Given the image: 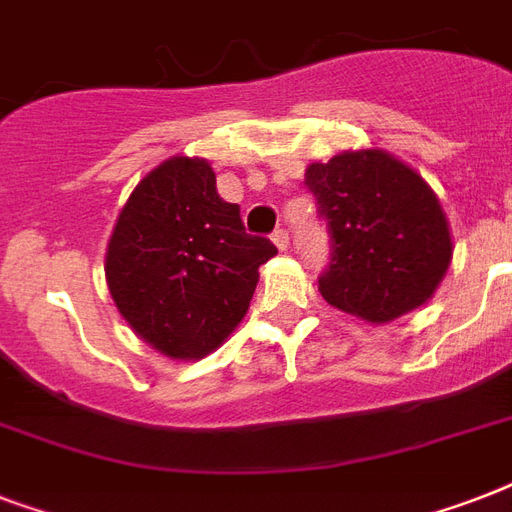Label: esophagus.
Masks as SVG:
<instances>
[{
	"label": "esophagus",
	"instance_id": "1",
	"mask_svg": "<svg viewBox=\"0 0 512 512\" xmlns=\"http://www.w3.org/2000/svg\"><path fill=\"white\" fill-rule=\"evenodd\" d=\"M273 244H276V247L281 249V252H284V249L289 247V233H287V228H276V231H273Z\"/></svg>",
	"mask_w": 512,
	"mask_h": 512
}]
</instances>
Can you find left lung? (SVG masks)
<instances>
[{
	"instance_id": "left-lung-1",
	"label": "left lung",
	"mask_w": 512,
	"mask_h": 512,
	"mask_svg": "<svg viewBox=\"0 0 512 512\" xmlns=\"http://www.w3.org/2000/svg\"><path fill=\"white\" fill-rule=\"evenodd\" d=\"M305 185L332 233L319 292L332 308L388 324L433 297L452 263V231L420 172L382 148L313 162Z\"/></svg>"
}]
</instances>
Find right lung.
Listing matches in <instances>:
<instances>
[{
	"mask_svg": "<svg viewBox=\"0 0 512 512\" xmlns=\"http://www.w3.org/2000/svg\"><path fill=\"white\" fill-rule=\"evenodd\" d=\"M276 255L249 236L239 204L217 196L199 156H172L148 172L116 217L106 249L111 300L162 356L204 358L247 316L257 268Z\"/></svg>",
	"mask_w": 512,
	"mask_h": 512,
	"instance_id": "obj_1",
	"label": "right lung"
}]
</instances>
